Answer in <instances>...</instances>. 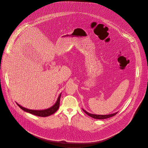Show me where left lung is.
I'll use <instances>...</instances> for the list:
<instances>
[{
  "instance_id": "8db88e82",
  "label": "left lung",
  "mask_w": 148,
  "mask_h": 148,
  "mask_svg": "<svg viewBox=\"0 0 148 148\" xmlns=\"http://www.w3.org/2000/svg\"><path fill=\"white\" fill-rule=\"evenodd\" d=\"M83 110L89 116L94 118V119H107V118H109V117H111L113 116H115L117 112L116 113H114L113 114H107V115H98V114H90L89 113H88L87 112H86L85 110Z\"/></svg>"
}]
</instances>
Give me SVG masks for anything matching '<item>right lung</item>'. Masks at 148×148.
I'll use <instances>...</instances> for the list:
<instances>
[{
  "instance_id": "obj_1",
  "label": "right lung",
  "mask_w": 148,
  "mask_h": 148,
  "mask_svg": "<svg viewBox=\"0 0 148 148\" xmlns=\"http://www.w3.org/2000/svg\"><path fill=\"white\" fill-rule=\"evenodd\" d=\"M61 95L60 94L57 102L56 103V104L53 105V106H52L50 108L48 109H45V110H30V109H26L25 107H22L21 106H20L19 104L16 103L17 105L20 107L21 109H22L23 111L26 112L28 113H29L31 114L39 116V117H47V116H49L52 114H53L54 113H56L57 112V110L58 109L59 107H60V97H61Z\"/></svg>"
}]
</instances>
